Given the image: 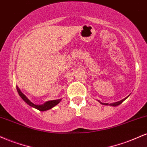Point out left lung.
Listing matches in <instances>:
<instances>
[{"instance_id": "8db88e82", "label": "left lung", "mask_w": 147, "mask_h": 147, "mask_svg": "<svg viewBox=\"0 0 147 147\" xmlns=\"http://www.w3.org/2000/svg\"><path fill=\"white\" fill-rule=\"evenodd\" d=\"M128 97H129V96H127V98H125V99L122 100H120V101H118V102H115L111 103V104H108V103H102V102H100V103H101V104H102V105H110V106H113V107H115V106H118V105H120V104H121V103L122 102H123L124 100H125L127 99V98H128Z\"/></svg>"}]
</instances>
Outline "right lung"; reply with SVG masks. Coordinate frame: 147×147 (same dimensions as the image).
Returning a JSON list of instances; mask_svg holds the SVG:
<instances>
[{"mask_svg":"<svg viewBox=\"0 0 147 147\" xmlns=\"http://www.w3.org/2000/svg\"><path fill=\"white\" fill-rule=\"evenodd\" d=\"M17 91H18V94L20 95V97L22 98V99L23 100L25 101V102H27V104H28L29 105H30V106L32 107L37 109H38L39 111H47V110H49V109H50L53 108V107H55L56 105H58V103H59L60 102V100H61V99L55 100L48 101V102H47L45 103V104L41 105H34V103H32V102H30L28 99H27V97H26L25 95L22 94L21 91H20V89H18V87H17Z\"/></svg>","mask_w":147,"mask_h":147,"instance_id":"right-lung-1","label":"right lung"}]
</instances>
